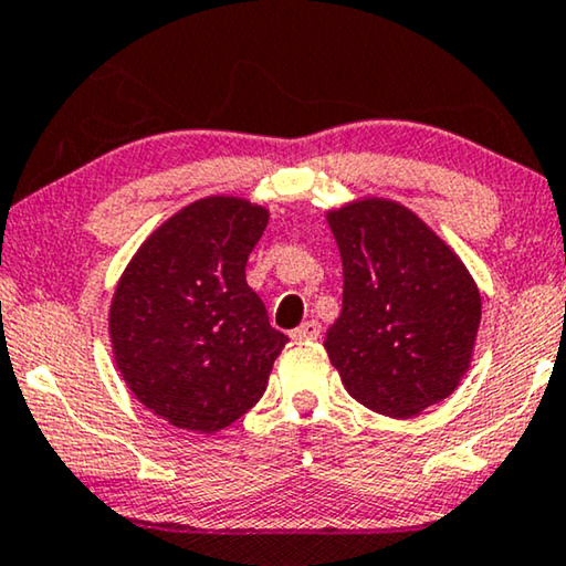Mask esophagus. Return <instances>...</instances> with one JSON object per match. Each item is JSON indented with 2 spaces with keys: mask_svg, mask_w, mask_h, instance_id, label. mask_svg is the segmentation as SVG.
Here are the masks:
<instances>
[{
  "mask_svg": "<svg viewBox=\"0 0 566 566\" xmlns=\"http://www.w3.org/2000/svg\"><path fill=\"white\" fill-rule=\"evenodd\" d=\"M290 336L294 340H315L317 336H321V323H317V321H305L302 325H297V328H294Z\"/></svg>",
  "mask_w": 566,
  "mask_h": 566,
  "instance_id": "obj_1",
  "label": "esophagus"
}]
</instances>
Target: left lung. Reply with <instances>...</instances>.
<instances>
[{
    "mask_svg": "<svg viewBox=\"0 0 566 566\" xmlns=\"http://www.w3.org/2000/svg\"><path fill=\"white\" fill-rule=\"evenodd\" d=\"M344 261V307L325 352L354 400L412 418L459 387L474 354L480 290L416 212L364 197L328 212Z\"/></svg>",
    "mask_w": 566,
    "mask_h": 566,
    "instance_id": "obj_1",
    "label": "left lung"
}]
</instances>
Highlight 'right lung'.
I'll return each instance as SVG.
<instances>
[{
  "mask_svg": "<svg viewBox=\"0 0 566 566\" xmlns=\"http://www.w3.org/2000/svg\"><path fill=\"white\" fill-rule=\"evenodd\" d=\"M261 205L205 197L146 238L109 305L115 364L150 412L195 433L235 423L264 395L290 338L245 282Z\"/></svg>",
  "mask_w": 566,
  "mask_h": 566,
  "instance_id": "obj_1",
  "label": "right lung"
}]
</instances>
